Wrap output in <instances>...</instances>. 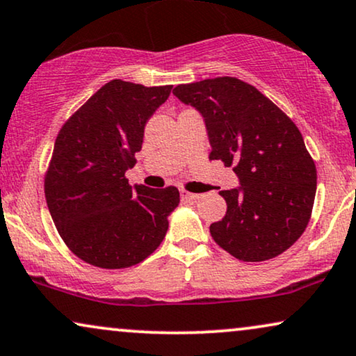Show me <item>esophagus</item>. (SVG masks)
Returning <instances> with one entry per match:
<instances>
[{
	"label": "esophagus",
	"mask_w": 356,
	"mask_h": 356,
	"mask_svg": "<svg viewBox=\"0 0 356 356\" xmlns=\"http://www.w3.org/2000/svg\"><path fill=\"white\" fill-rule=\"evenodd\" d=\"M179 196H181L183 200H200L201 197V195H197V193H189V191H184V189L179 191Z\"/></svg>",
	"instance_id": "34e87169"
}]
</instances>
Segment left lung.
<instances>
[{
  "instance_id": "8db88e82",
  "label": "left lung",
  "mask_w": 356,
  "mask_h": 356,
  "mask_svg": "<svg viewBox=\"0 0 356 356\" xmlns=\"http://www.w3.org/2000/svg\"><path fill=\"white\" fill-rule=\"evenodd\" d=\"M173 95L204 119L211 160L234 167L238 186L219 195L227 212L211 224L219 247L243 261L278 257L301 237L317 188L304 138L278 106L232 76L178 85Z\"/></svg>"
}]
</instances>
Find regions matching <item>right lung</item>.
<instances>
[{
  "instance_id": "1",
  "label": "right lung",
  "mask_w": 356,
  "mask_h": 356,
  "mask_svg": "<svg viewBox=\"0 0 356 356\" xmlns=\"http://www.w3.org/2000/svg\"><path fill=\"white\" fill-rule=\"evenodd\" d=\"M172 86L113 80L60 129L45 175V200L67 247L99 268H127L156 250L179 202L175 186L129 184L149 119Z\"/></svg>"
}]
</instances>
